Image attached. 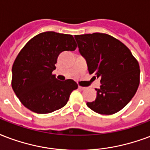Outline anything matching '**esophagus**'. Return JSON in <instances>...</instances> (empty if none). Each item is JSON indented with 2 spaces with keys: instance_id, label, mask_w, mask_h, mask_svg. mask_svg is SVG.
<instances>
[{
  "instance_id": "obj_1",
  "label": "esophagus",
  "mask_w": 150,
  "mask_h": 150,
  "mask_svg": "<svg viewBox=\"0 0 150 150\" xmlns=\"http://www.w3.org/2000/svg\"><path fill=\"white\" fill-rule=\"evenodd\" d=\"M79 89L81 90H85L86 88V87H83V86H79Z\"/></svg>"
}]
</instances>
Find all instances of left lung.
Returning <instances> with one entry per match:
<instances>
[{"label":"left lung","mask_w":150,"mask_h":150,"mask_svg":"<svg viewBox=\"0 0 150 150\" xmlns=\"http://www.w3.org/2000/svg\"><path fill=\"white\" fill-rule=\"evenodd\" d=\"M79 50L85 57L90 75L100 79L97 98L86 105L101 115H112L132 99L140 83L138 60L128 48L109 34L75 35Z\"/></svg>","instance_id":"left-lung-1"}]
</instances>
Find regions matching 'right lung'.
I'll return each instance as SVG.
<instances>
[{"instance_id": "right-lung-1", "label": "right lung", "mask_w": 150, "mask_h": 150, "mask_svg": "<svg viewBox=\"0 0 150 150\" xmlns=\"http://www.w3.org/2000/svg\"><path fill=\"white\" fill-rule=\"evenodd\" d=\"M76 48L72 35L47 31L32 38L20 50L12 66L11 86L26 108L46 114L67 104L78 84L72 79L58 80L52 71L60 52Z\"/></svg>"}]
</instances>
